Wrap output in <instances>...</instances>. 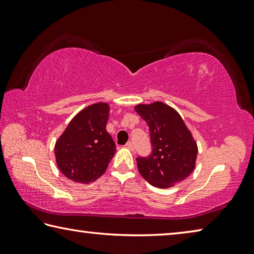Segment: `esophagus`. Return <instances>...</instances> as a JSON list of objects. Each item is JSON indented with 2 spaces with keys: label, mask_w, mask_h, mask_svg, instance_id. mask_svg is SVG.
<instances>
[{
  "label": "esophagus",
  "mask_w": 254,
  "mask_h": 254,
  "mask_svg": "<svg viewBox=\"0 0 254 254\" xmlns=\"http://www.w3.org/2000/svg\"><path fill=\"white\" fill-rule=\"evenodd\" d=\"M126 147H127V149H130V150H133V149H134V145H133V143L131 142V141H128V142L126 144Z\"/></svg>",
  "instance_id": "obj_1"
}]
</instances>
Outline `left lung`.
Returning <instances> with one entry per match:
<instances>
[{
    "label": "left lung",
    "mask_w": 254,
    "mask_h": 254,
    "mask_svg": "<svg viewBox=\"0 0 254 254\" xmlns=\"http://www.w3.org/2000/svg\"><path fill=\"white\" fill-rule=\"evenodd\" d=\"M134 110L147 122L152 143L149 157L136 158L141 176L158 188L184 182L195 169L198 148L182 117L162 102L137 104Z\"/></svg>",
    "instance_id": "left-lung-1"
}]
</instances>
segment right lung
<instances>
[{"label": "right lung", "instance_id": "1", "mask_svg": "<svg viewBox=\"0 0 254 254\" xmlns=\"http://www.w3.org/2000/svg\"><path fill=\"white\" fill-rule=\"evenodd\" d=\"M109 115L107 103L100 102L85 107L56 141V162L68 179L89 184L105 173L117 150L106 131Z\"/></svg>", "mask_w": 254, "mask_h": 254}]
</instances>
